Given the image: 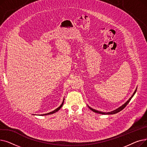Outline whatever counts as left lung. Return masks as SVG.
I'll use <instances>...</instances> for the list:
<instances>
[{
  "label": "left lung",
  "mask_w": 147,
  "mask_h": 147,
  "mask_svg": "<svg viewBox=\"0 0 147 147\" xmlns=\"http://www.w3.org/2000/svg\"><path fill=\"white\" fill-rule=\"evenodd\" d=\"M136 90H137V89H136L135 91L134 92V93L133 94V95H132V96H131V97L129 99L128 101H127L125 104H123V105H121L120 107H119V109H116V110H114V111H111V112H109V113H104V112H101V111H99L95 110H94V109H92V108H90V107H89V109H90L92 111H93L94 112H95V113H96L102 114H113L117 113L120 112V111H121L123 109H125V108L126 107V105L128 104V103L130 102V101L131 100V99L132 98V97L134 96V95H135V94L136 93Z\"/></svg>",
  "instance_id": "1"
}]
</instances>
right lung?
<instances>
[{
    "label": "right lung",
    "mask_w": 147,
    "mask_h": 147,
    "mask_svg": "<svg viewBox=\"0 0 147 147\" xmlns=\"http://www.w3.org/2000/svg\"><path fill=\"white\" fill-rule=\"evenodd\" d=\"M64 99L63 100V103H62V104L58 107V108H57V109H56V110H55L54 111H52V112H50V113H47V114H42L41 115H49V114H53V113H56L57 111H58V110H60V109L62 107V106H63V103H64Z\"/></svg>",
    "instance_id": "1"
}]
</instances>
